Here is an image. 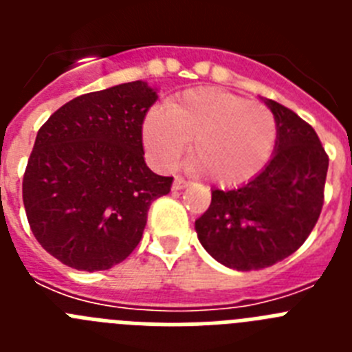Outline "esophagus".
Here are the masks:
<instances>
[{
	"label": "esophagus",
	"mask_w": 352,
	"mask_h": 352,
	"mask_svg": "<svg viewBox=\"0 0 352 352\" xmlns=\"http://www.w3.org/2000/svg\"><path fill=\"white\" fill-rule=\"evenodd\" d=\"M185 186H188V182H186L185 178H182V176H176V178H174V183H173L174 190H183Z\"/></svg>",
	"instance_id": "esophagus-1"
}]
</instances>
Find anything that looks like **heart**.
<instances>
[{
  "label": "heart",
  "instance_id": "b5f03b06",
  "mask_svg": "<svg viewBox=\"0 0 352 352\" xmlns=\"http://www.w3.org/2000/svg\"><path fill=\"white\" fill-rule=\"evenodd\" d=\"M278 138L268 105L219 88L185 91L146 116L142 139L149 160L169 170L190 142L192 166L220 186L250 182L268 164Z\"/></svg>",
  "mask_w": 352,
  "mask_h": 352
}]
</instances>
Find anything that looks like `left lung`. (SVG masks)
Masks as SVG:
<instances>
[{"mask_svg": "<svg viewBox=\"0 0 352 352\" xmlns=\"http://www.w3.org/2000/svg\"><path fill=\"white\" fill-rule=\"evenodd\" d=\"M266 105L278 125L273 158L247 185L214 188L210 208L195 220L208 254L238 272L268 268L294 254L324 204L329 158L316 130L278 102Z\"/></svg>", "mask_w": 352, "mask_h": 352, "instance_id": "left-lung-1", "label": "left lung"}]
</instances>
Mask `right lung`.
I'll return each instance as SVG.
<instances>
[{"label":"right lung","instance_id":"obj_1","mask_svg":"<svg viewBox=\"0 0 352 352\" xmlns=\"http://www.w3.org/2000/svg\"><path fill=\"white\" fill-rule=\"evenodd\" d=\"M157 93L142 80L80 95L36 133L23 178L31 232L63 264L100 272L142 238L149 206L173 176L146 166L142 123Z\"/></svg>","mask_w":352,"mask_h":352}]
</instances>
